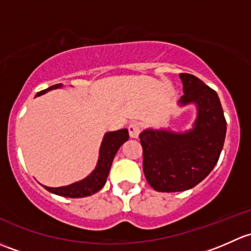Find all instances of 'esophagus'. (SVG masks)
<instances>
[{
  "label": "esophagus",
  "mask_w": 251,
  "mask_h": 251,
  "mask_svg": "<svg viewBox=\"0 0 251 251\" xmlns=\"http://www.w3.org/2000/svg\"><path fill=\"white\" fill-rule=\"evenodd\" d=\"M128 130L131 138H138L139 134H140V125L139 123H130L128 126Z\"/></svg>",
  "instance_id": "esophagus-1"
}]
</instances>
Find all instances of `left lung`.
I'll list each match as a JSON object with an SVG mask.
<instances>
[{
	"instance_id": "obj_1",
	"label": "left lung",
	"mask_w": 251,
	"mask_h": 251,
	"mask_svg": "<svg viewBox=\"0 0 251 251\" xmlns=\"http://www.w3.org/2000/svg\"><path fill=\"white\" fill-rule=\"evenodd\" d=\"M180 106L195 104L197 117L190 130L146 129L139 135L143 169L158 192L190 190L205 179L218 163L226 136V120L218 93L190 74H180Z\"/></svg>"
}]
</instances>
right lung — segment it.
<instances>
[{"label": "right lung", "mask_w": 251, "mask_h": 251, "mask_svg": "<svg viewBox=\"0 0 251 251\" xmlns=\"http://www.w3.org/2000/svg\"><path fill=\"white\" fill-rule=\"evenodd\" d=\"M61 87H63V84H54V86L49 87L47 89L38 92L36 94V97H40V95L45 94V93L49 92V90ZM128 129L108 131V133L105 134L104 139H102L97 167L88 175L86 179L74 182L71 185L63 186V187H48V186H43V187L49 191V192L61 196V197L82 198L94 195V193H97L98 191L104 187L107 179L108 172H110L111 164L113 162V158H115L116 153L120 150V147L128 140Z\"/></svg>", "instance_id": "1"}]
</instances>
